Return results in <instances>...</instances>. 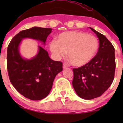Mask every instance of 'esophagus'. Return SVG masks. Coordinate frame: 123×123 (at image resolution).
<instances>
[{
	"label": "esophagus",
	"instance_id": "1",
	"mask_svg": "<svg viewBox=\"0 0 123 123\" xmlns=\"http://www.w3.org/2000/svg\"><path fill=\"white\" fill-rule=\"evenodd\" d=\"M69 66L67 64H66V63H63V69H65L67 68H68Z\"/></svg>",
	"mask_w": 123,
	"mask_h": 123
}]
</instances>
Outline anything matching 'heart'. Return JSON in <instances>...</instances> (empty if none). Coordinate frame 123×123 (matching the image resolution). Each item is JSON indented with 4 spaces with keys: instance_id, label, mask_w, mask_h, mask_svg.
I'll list each match as a JSON object with an SVG mask.
<instances>
[{
    "instance_id": "b5f03b06",
    "label": "heart",
    "mask_w": 123,
    "mask_h": 123,
    "mask_svg": "<svg viewBox=\"0 0 123 123\" xmlns=\"http://www.w3.org/2000/svg\"><path fill=\"white\" fill-rule=\"evenodd\" d=\"M99 47L97 38L79 31H67L60 33L57 40L50 43V50L56 59L68 55L73 65L82 66L87 64L97 54Z\"/></svg>"
}]
</instances>
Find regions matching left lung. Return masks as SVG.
Listing matches in <instances>:
<instances>
[{
    "label": "left lung",
    "instance_id": "obj_1",
    "mask_svg": "<svg viewBox=\"0 0 123 123\" xmlns=\"http://www.w3.org/2000/svg\"><path fill=\"white\" fill-rule=\"evenodd\" d=\"M99 39V49L90 62L73 69V87L80 98L92 99L102 95L114 80L116 68L115 48L99 32L90 28Z\"/></svg>",
    "mask_w": 123,
    "mask_h": 123
}]
</instances>
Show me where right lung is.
Segmentation results:
<instances>
[{"label": "right lung", "instance_id": "right-lung-1", "mask_svg": "<svg viewBox=\"0 0 123 123\" xmlns=\"http://www.w3.org/2000/svg\"><path fill=\"white\" fill-rule=\"evenodd\" d=\"M51 31V28L40 27L23 30L12 38L8 46L7 67L10 81L18 92L29 99L38 101L49 95L55 77L63 69L62 62L51 60L41 46L36 57L25 60L19 53V45L26 37L44 44Z\"/></svg>", "mask_w": 123, "mask_h": 123}]
</instances>
